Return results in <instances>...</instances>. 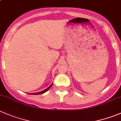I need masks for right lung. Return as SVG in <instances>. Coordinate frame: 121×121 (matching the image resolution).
Masks as SVG:
<instances>
[{
	"mask_svg": "<svg viewBox=\"0 0 121 121\" xmlns=\"http://www.w3.org/2000/svg\"><path fill=\"white\" fill-rule=\"evenodd\" d=\"M52 84H51V85L50 86L48 87L47 88V89H45V90H43V91H42V92H38V93H31V94L30 95H41V94H43V93H45V92H46L47 91H48V90H49V89H50V88L51 87V86H52Z\"/></svg>",
	"mask_w": 121,
	"mask_h": 121,
	"instance_id": "right-lung-1",
	"label": "right lung"
}]
</instances>
